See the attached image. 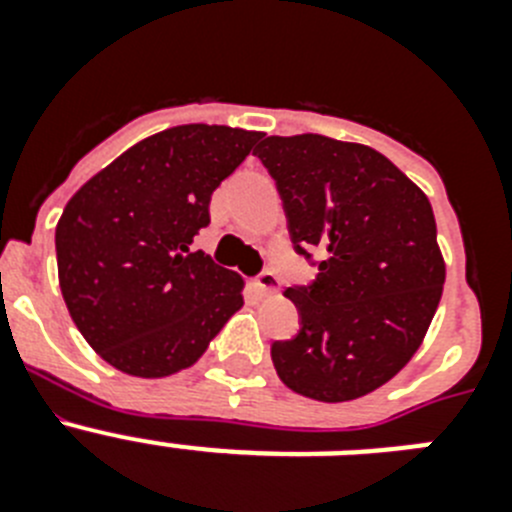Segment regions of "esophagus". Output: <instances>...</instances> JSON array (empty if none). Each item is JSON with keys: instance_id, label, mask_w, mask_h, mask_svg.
<instances>
[{"instance_id": "obj_1", "label": "esophagus", "mask_w": 512, "mask_h": 512, "mask_svg": "<svg viewBox=\"0 0 512 512\" xmlns=\"http://www.w3.org/2000/svg\"><path fill=\"white\" fill-rule=\"evenodd\" d=\"M256 282V287H259V292H264V295H274V292H279V287H282V282H279V277L274 274L271 269H264L259 274V277L253 279Z\"/></svg>"}]
</instances>
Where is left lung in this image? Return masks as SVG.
Listing matches in <instances>:
<instances>
[{
    "label": "left lung",
    "mask_w": 512,
    "mask_h": 512,
    "mask_svg": "<svg viewBox=\"0 0 512 512\" xmlns=\"http://www.w3.org/2000/svg\"><path fill=\"white\" fill-rule=\"evenodd\" d=\"M253 153L277 182L292 246L318 266L310 284L284 292L300 330L271 343L274 369L312 400L369 395L413 359L441 300L446 266L431 202L359 143L269 135Z\"/></svg>",
    "instance_id": "8db88e82"
}]
</instances>
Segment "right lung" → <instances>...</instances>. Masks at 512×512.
Wrapping results in <instances>:
<instances>
[{"label":"right lung","mask_w":512,"mask_h":512,"mask_svg":"<svg viewBox=\"0 0 512 512\" xmlns=\"http://www.w3.org/2000/svg\"><path fill=\"white\" fill-rule=\"evenodd\" d=\"M261 133L179 125L115 158L56 225L58 282L71 320L107 364L169 377L205 354L243 305V279L192 251L210 197Z\"/></svg>","instance_id":"add662e5"}]
</instances>
